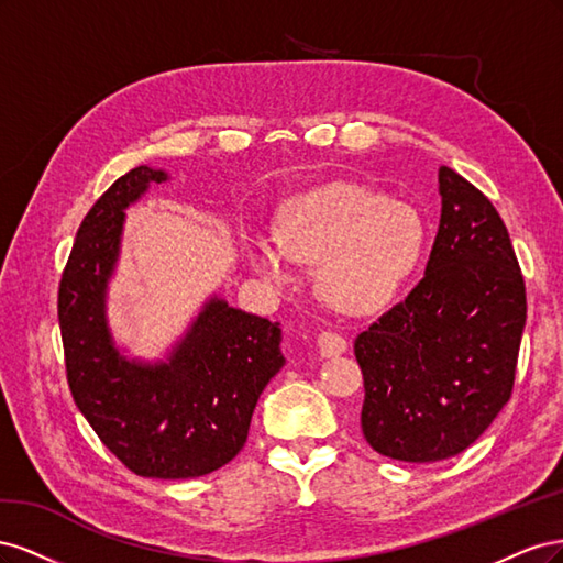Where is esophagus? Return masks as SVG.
<instances>
[{"label": "esophagus", "mask_w": 563, "mask_h": 563, "mask_svg": "<svg viewBox=\"0 0 563 563\" xmlns=\"http://www.w3.org/2000/svg\"><path fill=\"white\" fill-rule=\"evenodd\" d=\"M317 345L321 356H329V360L331 356H340L343 352H347V340L333 331H321L317 338Z\"/></svg>", "instance_id": "34e87169"}]
</instances>
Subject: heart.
<instances>
[{
    "instance_id": "obj_1",
    "label": "heart",
    "mask_w": 563,
    "mask_h": 563,
    "mask_svg": "<svg viewBox=\"0 0 563 563\" xmlns=\"http://www.w3.org/2000/svg\"><path fill=\"white\" fill-rule=\"evenodd\" d=\"M428 244V220L413 203L335 180L288 199L279 232L249 234L246 255L275 284L291 282L298 261L321 263V294L335 310L376 314L411 284Z\"/></svg>"
}]
</instances>
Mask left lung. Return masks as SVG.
I'll use <instances>...</instances> for the list:
<instances>
[{"label":"left lung","mask_w":563,"mask_h":563,"mask_svg":"<svg viewBox=\"0 0 563 563\" xmlns=\"http://www.w3.org/2000/svg\"><path fill=\"white\" fill-rule=\"evenodd\" d=\"M441 218L424 277L356 335L362 432L404 463L463 453L509 401L526 327V286L496 207L439 168Z\"/></svg>","instance_id":"left-lung-1"}]
</instances>
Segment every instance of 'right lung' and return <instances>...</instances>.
<instances>
[{
  "label": "right lung",
  "instance_id": "obj_1",
  "mask_svg": "<svg viewBox=\"0 0 563 563\" xmlns=\"http://www.w3.org/2000/svg\"><path fill=\"white\" fill-rule=\"evenodd\" d=\"M164 168L135 166L81 220L58 288L67 385L100 441L139 476L192 479L228 465L249 437L253 408L286 364L279 321L211 296L166 360H131L108 321V288L122 253L126 209Z\"/></svg>",
  "mask_w": 563,
  "mask_h": 563
}]
</instances>
